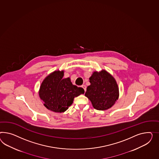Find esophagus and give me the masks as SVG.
<instances>
[{
	"instance_id": "1",
	"label": "esophagus",
	"mask_w": 159,
	"mask_h": 159,
	"mask_svg": "<svg viewBox=\"0 0 159 159\" xmlns=\"http://www.w3.org/2000/svg\"><path fill=\"white\" fill-rule=\"evenodd\" d=\"M82 87L84 89V91H86V86L85 85H82Z\"/></svg>"
}]
</instances>
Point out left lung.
<instances>
[{
    "instance_id": "8db88e82",
    "label": "left lung",
    "mask_w": 159,
    "mask_h": 159,
    "mask_svg": "<svg viewBox=\"0 0 159 159\" xmlns=\"http://www.w3.org/2000/svg\"><path fill=\"white\" fill-rule=\"evenodd\" d=\"M89 79L90 85L87 88L85 96L90 99L94 108L105 111L112 107L119 97L115 79L103 69L94 71Z\"/></svg>"
}]
</instances>
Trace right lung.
Here are the masks:
<instances>
[{
  "label": "right lung",
  "instance_id": "right-lung-1",
  "mask_svg": "<svg viewBox=\"0 0 159 159\" xmlns=\"http://www.w3.org/2000/svg\"><path fill=\"white\" fill-rule=\"evenodd\" d=\"M64 70H55L44 78L40 86L39 95L47 109L56 113L64 112L75 97L84 93L82 87L73 85L70 77L64 79Z\"/></svg>",
  "mask_w": 159,
  "mask_h": 159
}]
</instances>
